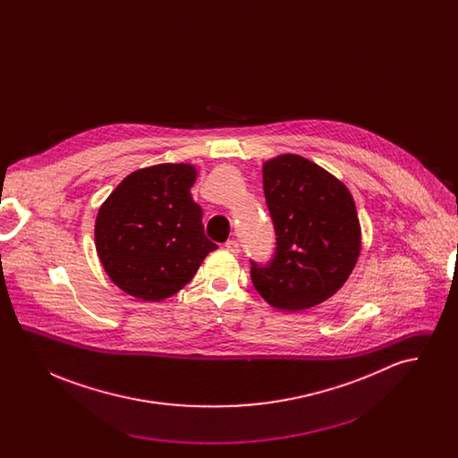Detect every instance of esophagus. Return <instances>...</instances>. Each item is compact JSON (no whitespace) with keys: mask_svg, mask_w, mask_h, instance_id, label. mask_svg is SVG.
<instances>
[{"mask_svg":"<svg viewBox=\"0 0 458 458\" xmlns=\"http://www.w3.org/2000/svg\"><path fill=\"white\" fill-rule=\"evenodd\" d=\"M225 247H226V250L232 252V254H239L240 252V245L237 240H228V242L225 243Z\"/></svg>","mask_w":458,"mask_h":458,"instance_id":"obj_1","label":"esophagus"}]
</instances>
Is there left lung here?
<instances>
[{
	"mask_svg": "<svg viewBox=\"0 0 458 458\" xmlns=\"http://www.w3.org/2000/svg\"><path fill=\"white\" fill-rule=\"evenodd\" d=\"M266 204L276 249L267 264L250 261V278L276 309L302 310L325 302L349 280L360 254V225L349 189L297 154L262 165Z\"/></svg>",
	"mask_w": 458,
	"mask_h": 458,
	"instance_id": "1",
	"label": "left lung"
}]
</instances>
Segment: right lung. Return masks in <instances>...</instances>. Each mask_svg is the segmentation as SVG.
<instances>
[{"instance_id": "add662e5", "label": "right lung", "mask_w": 458, "mask_h": 458, "mask_svg": "<svg viewBox=\"0 0 458 458\" xmlns=\"http://www.w3.org/2000/svg\"><path fill=\"white\" fill-rule=\"evenodd\" d=\"M192 165L165 163L122 180L99 208L94 240L111 282L148 302L189 284L218 245L204 235Z\"/></svg>"}]
</instances>
